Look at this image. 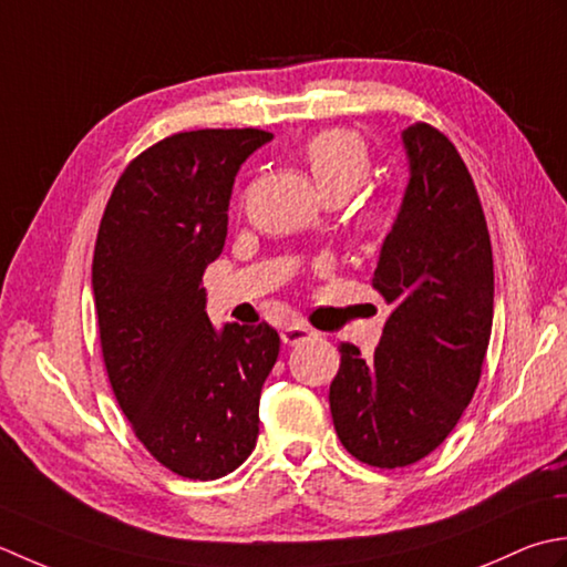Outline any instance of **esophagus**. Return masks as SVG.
Returning <instances> with one entry per match:
<instances>
[{
  "label": "esophagus",
  "mask_w": 567,
  "mask_h": 567,
  "mask_svg": "<svg viewBox=\"0 0 567 567\" xmlns=\"http://www.w3.org/2000/svg\"><path fill=\"white\" fill-rule=\"evenodd\" d=\"M313 338H316V332L308 326H303V322H291V326L281 328V340L286 344H300V342L313 340Z\"/></svg>",
  "instance_id": "34e87169"
}]
</instances>
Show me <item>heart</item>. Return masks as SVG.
I'll return each instance as SVG.
<instances>
[{"label": "heart", "instance_id": "heart-1", "mask_svg": "<svg viewBox=\"0 0 567 567\" xmlns=\"http://www.w3.org/2000/svg\"><path fill=\"white\" fill-rule=\"evenodd\" d=\"M300 158L313 176L322 198L340 195L350 198L372 176V154L364 138L350 130H326L308 138L300 148ZM386 223L384 205L372 203L364 207L362 227L364 233L374 235Z\"/></svg>", "mask_w": 567, "mask_h": 567}]
</instances>
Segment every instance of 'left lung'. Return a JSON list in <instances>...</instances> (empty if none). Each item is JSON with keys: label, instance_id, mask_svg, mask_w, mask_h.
Returning <instances> with one entry per match:
<instances>
[{"label": "left lung", "instance_id": "8db88e82", "mask_svg": "<svg viewBox=\"0 0 567 567\" xmlns=\"http://www.w3.org/2000/svg\"><path fill=\"white\" fill-rule=\"evenodd\" d=\"M409 186L372 286L394 306L372 360L340 342L330 411L340 443L394 470L431 455L475 396L494 316V261L475 183L453 142L403 130Z\"/></svg>", "mask_w": 567, "mask_h": 567}]
</instances>
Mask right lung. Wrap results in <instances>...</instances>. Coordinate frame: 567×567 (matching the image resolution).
<instances>
[{"label":"right lung","instance_id":"add662e5","mask_svg":"<svg viewBox=\"0 0 567 567\" xmlns=\"http://www.w3.org/2000/svg\"><path fill=\"white\" fill-rule=\"evenodd\" d=\"M261 130L178 132L138 154L114 186L92 257L102 360L138 441L188 480H217L259 435V396L279 357L269 322L223 332L203 274L225 247L227 207Z\"/></svg>","mask_w":567,"mask_h":567}]
</instances>
